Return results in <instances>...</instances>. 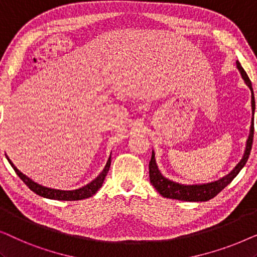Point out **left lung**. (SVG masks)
Returning <instances> with one entry per match:
<instances>
[{
  "label": "left lung",
  "instance_id": "8db88e82",
  "mask_svg": "<svg viewBox=\"0 0 257 257\" xmlns=\"http://www.w3.org/2000/svg\"><path fill=\"white\" fill-rule=\"evenodd\" d=\"M236 66L240 71L242 78L245 82V84L249 86L251 91V108L252 114L255 112V98H254V91L251 87V82L245 71L242 68L240 63L236 61ZM252 138H254V121H251L250 125V132H249V137L247 140V145H245V151L243 157L240 163H238L233 171L226 177H223L220 180L209 182V184H202V185H181L177 184V182L168 180L160 173L158 170L156 158H154V152H152V158H151L149 168H150V181L153 185V187L159 192L164 198L168 199H175L181 200V201H208V200L213 199L219 193L222 191L224 187L233 181V179L240 173V171L243 168V166L247 163L249 154H250L251 146H252Z\"/></svg>",
  "mask_w": 257,
  "mask_h": 257
}]
</instances>
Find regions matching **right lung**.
Here are the masks:
<instances>
[{"label":"right lung","mask_w":257,"mask_h":257,"mask_svg":"<svg viewBox=\"0 0 257 257\" xmlns=\"http://www.w3.org/2000/svg\"><path fill=\"white\" fill-rule=\"evenodd\" d=\"M9 161V164L12 165V167L14 168V171L16 172V174L19 175L24 184H26L28 187H29L31 191L34 193H36L37 195L43 196V198L47 199H52V200H64V201H73V200H83V199H87L91 198L93 194H96L98 189L101 187L103 182L105 180V177L107 175V172L110 170V165H111V157L108 158L106 165H105L104 170L101 171V173L98 175V177L94 179L93 181H91L90 184H87L86 186H84L82 188L75 189V191H59V189H52V188H48L44 187V186H41L36 184V182L31 180L24 175L23 173L17 170L15 167V165L12 163V160L9 158H7Z\"/></svg>","instance_id":"1"}]
</instances>
